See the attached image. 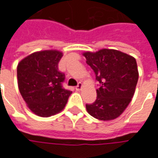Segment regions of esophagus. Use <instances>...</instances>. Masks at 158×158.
Here are the masks:
<instances>
[{
	"instance_id": "34e87169",
	"label": "esophagus",
	"mask_w": 158,
	"mask_h": 158,
	"mask_svg": "<svg viewBox=\"0 0 158 158\" xmlns=\"http://www.w3.org/2000/svg\"><path fill=\"white\" fill-rule=\"evenodd\" d=\"M82 88H83L82 83H79V84H78V85H77L75 87L76 90H78V91H79V90H80V89H82Z\"/></svg>"
}]
</instances>
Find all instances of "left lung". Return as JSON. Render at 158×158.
Instances as JSON below:
<instances>
[{"instance_id": "left-lung-1", "label": "left lung", "mask_w": 158, "mask_h": 158, "mask_svg": "<svg viewBox=\"0 0 158 158\" xmlns=\"http://www.w3.org/2000/svg\"><path fill=\"white\" fill-rule=\"evenodd\" d=\"M86 63L94 70L100 83L95 102L86 110L95 118L110 121L118 118L131 102L139 79L135 57L113 49L85 52Z\"/></svg>"}]
</instances>
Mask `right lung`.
Wrapping results in <instances>:
<instances>
[{
    "mask_svg": "<svg viewBox=\"0 0 158 158\" xmlns=\"http://www.w3.org/2000/svg\"><path fill=\"white\" fill-rule=\"evenodd\" d=\"M62 52H35L22 59L17 67L21 96L35 115L48 118L64 109L72 91L62 88L65 75L58 71Z\"/></svg>",
    "mask_w": 158,
    "mask_h": 158,
    "instance_id": "obj_1",
    "label": "right lung"
}]
</instances>
